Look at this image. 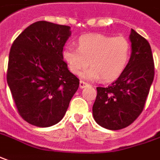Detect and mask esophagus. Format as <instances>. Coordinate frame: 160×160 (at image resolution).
I'll list each match as a JSON object with an SVG mask.
<instances>
[{
  "mask_svg": "<svg viewBox=\"0 0 160 160\" xmlns=\"http://www.w3.org/2000/svg\"><path fill=\"white\" fill-rule=\"evenodd\" d=\"M88 84L87 83V82H85L83 80H80V88H85L86 87H88Z\"/></svg>",
  "mask_w": 160,
  "mask_h": 160,
  "instance_id": "obj_1",
  "label": "esophagus"
}]
</instances>
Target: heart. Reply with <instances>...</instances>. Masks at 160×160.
I'll return each instance as SVG.
<instances>
[{
  "label": "heart",
  "mask_w": 160,
  "mask_h": 160,
  "mask_svg": "<svg viewBox=\"0 0 160 160\" xmlns=\"http://www.w3.org/2000/svg\"><path fill=\"white\" fill-rule=\"evenodd\" d=\"M130 43L124 37L104 34H89L80 37L77 49L66 47L63 58L70 71L79 75L88 66L83 77L104 81L117 79L127 66L130 57Z\"/></svg>",
  "instance_id": "obj_1"
}]
</instances>
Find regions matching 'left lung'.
Listing matches in <instances>:
<instances>
[{"instance_id": "obj_1", "label": "left lung", "mask_w": 160, "mask_h": 160, "mask_svg": "<svg viewBox=\"0 0 160 160\" xmlns=\"http://www.w3.org/2000/svg\"><path fill=\"white\" fill-rule=\"evenodd\" d=\"M131 56L117 80L98 87L93 105L95 122L105 129L126 128L139 117L154 78V62L150 43L131 29Z\"/></svg>"}]
</instances>
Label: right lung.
I'll use <instances>...</instances> for the list:
<instances>
[{
	"label": "right lung",
	"instance_id": "add662e5",
	"mask_svg": "<svg viewBox=\"0 0 160 160\" xmlns=\"http://www.w3.org/2000/svg\"><path fill=\"white\" fill-rule=\"evenodd\" d=\"M70 27L46 21L30 24L9 52L7 82L21 117L37 127L61 120L80 80L63 60Z\"/></svg>",
	"mask_w": 160,
	"mask_h": 160
}]
</instances>
